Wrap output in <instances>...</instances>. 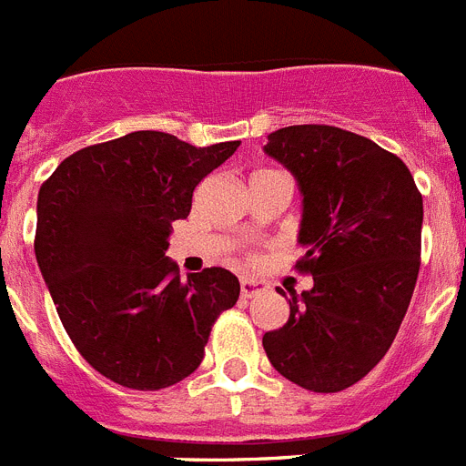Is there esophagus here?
Here are the masks:
<instances>
[{
  "label": "esophagus",
  "mask_w": 466,
  "mask_h": 466,
  "mask_svg": "<svg viewBox=\"0 0 466 466\" xmlns=\"http://www.w3.org/2000/svg\"><path fill=\"white\" fill-rule=\"evenodd\" d=\"M264 289H266V285L259 280H252V278H242L240 280V294L245 297V299H252V297L261 294Z\"/></svg>",
  "instance_id": "34e87169"
}]
</instances>
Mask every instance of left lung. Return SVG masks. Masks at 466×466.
I'll list each match as a JSON object with an SVG mask.
<instances>
[{
  "label": "left lung",
  "instance_id": "1",
  "mask_svg": "<svg viewBox=\"0 0 466 466\" xmlns=\"http://www.w3.org/2000/svg\"><path fill=\"white\" fill-rule=\"evenodd\" d=\"M264 150L299 181L306 254L294 268L313 276L309 292L289 289L288 323L266 332L264 351L301 389L344 391L384 358L410 306L422 193L399 155L339 127H285Z\"/></svg>",
  "mask_w": 466,
  "mask_h": 466
}]
</instances>
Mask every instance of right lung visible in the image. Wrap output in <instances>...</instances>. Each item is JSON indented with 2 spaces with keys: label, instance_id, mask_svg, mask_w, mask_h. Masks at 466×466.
Listing matches in <instances>:
<instances>
[{
  "label": "right lung",
  "instance_id": "add662e5",
  "mask_svg": "<svg viewBox=\"0 0 466 466\" xmlns=\"http://www.w3.org/2000/svg\"><path fill=\"white\" fill-rule=\"evenodd\" d=\"M240 141L195 148L165 131L77 150L39 188L35 254L67 337L119 387L157 391L205 358L240 282L226 268L178 278L165 257L172 221Z\"/></svg>",
  "mask_w": 466,
  "mask_h": 466
}]
</instances>
